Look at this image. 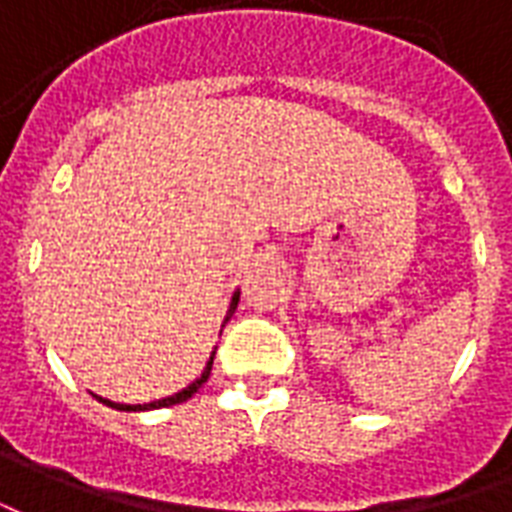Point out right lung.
<instances>
[{"label":"right lung","mask_w":512,"mask_h":512,"mask_svg":"<svg viewBox=\"0 0 512 512\" xmlns=\"http://www.w3.org/2000/svg\"><path fill=\"white\" fill-rule=\"evenodd\" d=\"M237 302H240V291H234L232 294V302H229V310H226V318L224 324L232 318V313L237 310ZM213 356L215 351L210 353V361L205 364V370H202V375H199L197 380H191L186 388H180L178 394H172V397H164V399H156V402H148V405H121V402H110V399L105 397H94L102 402V405L107 407H115V410H126V413H140V410H159V407H169V405H180V402H186V399H191L194 394H197L199 388H202V383H205L207 378H210V370H213Z\"/></svg>","instance_id":"right-lung-1"}]
</instances>
